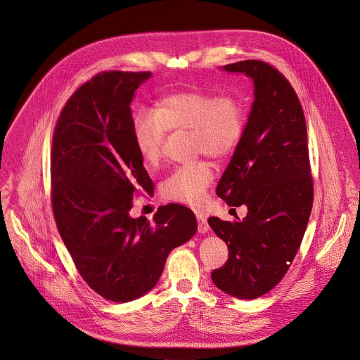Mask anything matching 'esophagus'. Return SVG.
Returning a JSON list of instances; mask_svg holds the SVG:
<instances>
[{
  "label": "esophagus",
  "instance_id": "34e87169",
  "mask_svg": "<svg viewBox=\"0 0 360 360\" xmlns=\"http://www.w3.org/2000/svg\"><path fill=\"white\" fill-rule=\"evenodd\" d=\"M196 219H198V230H199V233H206L209 230V224H207L206 216L198 212L196 213Z\"/></svg>",
  "mask_w": 360,
  "mask_h": 360
}]
</instances>
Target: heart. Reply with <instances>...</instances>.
<instances>
[{"label": "heart", "instance_id": "heart-1", "mask_svg": "<svg viewBox=\"0 0 360 360\" xmlns=\"http://www.w3.org/2000/svg\"><path fill=\"white\" fill-rule=\"evenodd\" d=\"M247 124L243 101L233 94L179 91L161 98L155 110L139 109L133 115L131 133L146 164L154 167L162 157L169 130H192L193 150L214 160H224L238 147ZM214 178L210 162L200 160L176 167L162 182L167 199L200 205Z\"/></svg>", "mask_w": 360, "mask_h": 360}]
</instances>
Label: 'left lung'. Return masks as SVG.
Here are the masks:
<instances>
[{
  "mask_svg": "<svg viewBox=\"0 0 360 360\" xmlns=\"http://www.w3.org/2000/svg\"><path fill=\"white\" fill-rule=\"evenodd\" d=\"M224 70L250 75L255 101L216 188L229 206L247 205L248 213L236 223L207 220L229 247L212 281L234 297L257 299L283 279L307 229L314 200L307 124L292 84L269 63L244 60Z\"/></svg>",
  "mask_w": 360,
  "mask_h": 360,
  "instance_id": "8db88e82",
  "label": "left lung"
}]
</instances>
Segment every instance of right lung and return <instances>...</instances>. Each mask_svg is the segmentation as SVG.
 Returning <instances> with one entry per match:
<instances>
[{
    "instance_id": "obj_1",
    "label": "right lung",
    "mask_w": 360,
    "mask_h": 360,
    "mask_svg": "<svg viewBox=\"0 0 360 360\" xmlns=\"http://www.w3.org/2000/svg\"><path fill=\"white\" fill-rule=\"evenodd\" d=\"M150 71L94 75L65 102L51 143V209L57 230L85 283L106 300L131 302L151 290L168 254L198 230L182 205L154 221L131 219L133 199L154 185L131 133L134 91Z\"/></svg>"
}]
</instances>
